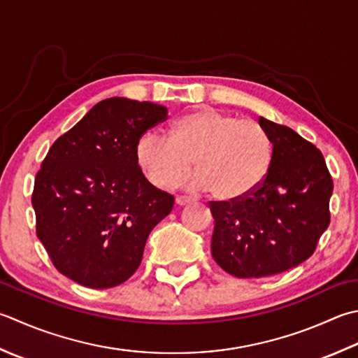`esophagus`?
<instances>
[{"instance_id": "esophagus-1", "label": "esophagus", "mask_w": 358, "mask_h": 358, "mask_svg": "<svg viewBox=\"0 0 358 358\" xmlns=\"http://www.w3.org/2000/svg\"><path fill=\"white\" fill-rule=\"evenodd\" d=\"M191 201H192V199L185 197V195H180V197L175 199V203H177L178 206H185V205H187V203H191Z\"/></svg>"}]
</instances>
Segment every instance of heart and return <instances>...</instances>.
Segmentation results:
<instances>
[{"label":"heart","instance_id":"heart-1","mask_svg":"<svg viewBox=\"0 0 358 358\" xmlns=\"http://www.w3.org/2000/svg\"><path fill=\"white\" fill-rule=\"evenodd\" d=\"M275 155L267 129L214 108H201L178 119L171 138L147 131L136 144V161L158 187L183 180L197 163L199 173L189 180L197 189H213L220 200L247 197L262 185Z\"/></svg>","mask_w":358,"mask_h":358}]
</instances>
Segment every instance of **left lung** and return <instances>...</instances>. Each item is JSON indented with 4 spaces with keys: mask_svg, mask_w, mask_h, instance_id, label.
I'll use <instances>...</instances> for the list:
<instances>
[{
    "mask_svg": "<svg viewBox=\"0 0 358 358\" xmlns=\"http://www.w3.org/2000/svg\"><path fill=\"white\" fill-rule=\"evenodd\" d=\"M275 144L268 175L239 200L209 201L211 253L236 278H264L309 259L331 223L334 181L317 147L282 124L259 117Z\"/></svg>",
    "mask_w": 358,
    "mask_h": 358,
    "instance_id": "left-lung-1",
    "label": "left lung"
}]
</instances>
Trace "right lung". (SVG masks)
I'll list each match as a JSON object with an SVG mask.
<instances>
[{
    "mask_svg": "<svg viewBox=\"0 0 358 358\" xmlns=\"http://www.w3.org/2000/svg\"><path fill=\"white\" fill-rule=\"evenodd\" d=\"M166 119L163 105L110 97L55 139L35 175L32 206L37 237L62 275L110 289L138 270L173 195L145 180L136 144Z\"/></svg>",
    "mask_w": 358,
    "mask_h": 358,
    "instance_id": "right-lung-1",
    "label": "right lung"
}]
</instances>
